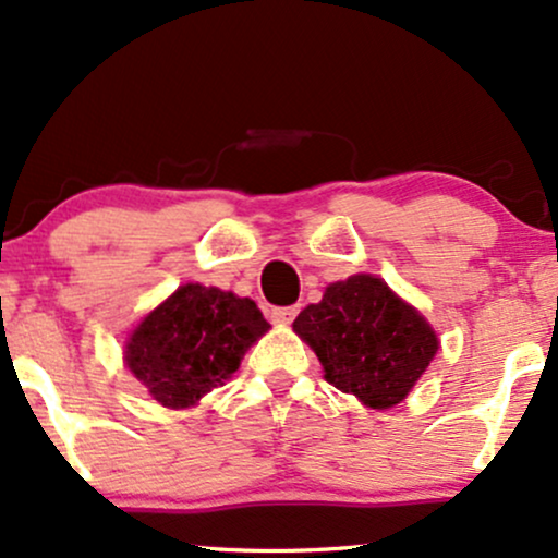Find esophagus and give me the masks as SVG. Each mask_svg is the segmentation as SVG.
<instances>
[{"label":"esophagus","mask_w":558,"mask_h":558,"mask_svg":"<svg viewBox=\"0 0 558 558\" xmlns=\"http://www.w3.org/2000/svg\"><path fill=\"white\" fill-rule=\"evenodd\" d=\"M272 315V323L278 325H288L293 323V317L299 315V304H291V306H275V310L270 312Z\"/></svg>","instance_id":"34e87169"}]
</instances>
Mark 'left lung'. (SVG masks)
I'll list each match as a JSON object with an SVG mask.
<instances>
[{
    "label": "left lung",
    "instance_id": "obj_1",
    "mask_svg": "<svg viewBox=\"0 0 558 558\" xmlns=\"http://www.w3.org/2000/svg\"><path fill=\"white\" fill-rule=\"evenodd\" d=\"M293 330L315 349L325 380L373 409L396 407L438 351L425 317L373 275L325 288Z\"/></svg>",
    "mask_w": 558,
    "mask_h": 558
}]
</instances>
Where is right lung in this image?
Instances as JSON below:
<instances>
[{
	"label": "right lung",
	"instance_id": "obj_1",
	"mask_svg": "<svg viewBox=\"0 0 558 558\" xmlns=\"http://www.w3.org/2000/svg\"><path fill=\"white\" fill-rule=\"evenodd\" d=\"M267 328L252 299L189 283L138 325L125 362L159 403L183 409L228 380Z\"/></svg>",
	"mask_w": 558,
	"mask_h": 558
}]
</instances>
